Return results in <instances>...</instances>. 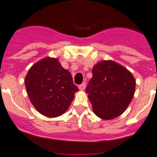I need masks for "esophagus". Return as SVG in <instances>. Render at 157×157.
<instances>
[{
  "instance_id": "1",
  "label": "esophagus",
  "mask_w": 157,
  "mask_h": 157,
  "mask_svg": "<svg viewBox=\"0 0 157 157\" xmlns=\"http://www.w3.org/2000/svg\"><path fill=\"white\" fill-rule=\"evenodd\" d=\"M78 87H79V89L80 90H83L85 89V87H86V83L84 82V83H83L82 84H80V86H78Z\"/></svg>"
}]
</instances>
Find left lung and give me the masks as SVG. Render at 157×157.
<instances>
[{
  "label": "left lung",
  "instance_id": "obj_1",
  "mask_svg": "<svg viewBox=\"0 0 157 157\" xmlns=\"http://www.w3.org/2000/svg\"><path fill=\"white\" fill-rule=\"evenodd\" d=\"M93 77L86 92L93 110L103 120H112L127 109L135 93L136 81L131 73L113 60L94 65Z\"/></svg>",
  "mask_w": 157,
  "mask_h": 157
}]
</instances>
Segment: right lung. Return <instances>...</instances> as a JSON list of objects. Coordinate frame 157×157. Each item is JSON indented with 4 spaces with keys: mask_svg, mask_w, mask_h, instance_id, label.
Wrapping results in <instances>:
<instances>
[{
    "mask_svg": "<svg viewBox=\"0 0 157 157\" xmlns=\"http://www.w3.org/2000/svg\"><path fill=\"white\" fill-rule=\"evenodd\" d=\"M25 86L35 109L48 117L62 115L69 108L78 88L58 59L46 57L30 68Z\"/></svg>",
    "mask_w": 157,
    "mask_h": 157,
    "instance_id": "obj_1",
    "label": "right lung"
}]
</instances>
